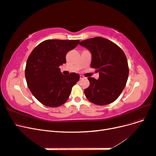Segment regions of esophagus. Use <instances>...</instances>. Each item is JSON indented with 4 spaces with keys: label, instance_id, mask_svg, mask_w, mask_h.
<instances>
[{
    "label": "esophagus",
    "instance_id": "esophagus-1",
    "mask_svg": "<svg viewBox=\"0 0 156 156\" xmlns=\"http://www.w3.org/2000/svg\"><path fill=\"white\" fill-rule=\"evenodd\" d=\"M84 78V77L83 75H80V79H83Z\"/></svg>",
    "mask_w": 156,
    "mask_h": 156
}]
</instances>
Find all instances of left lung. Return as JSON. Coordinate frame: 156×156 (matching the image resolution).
Masks as SVG:
<instances>
[{
    "label": "left lung",
    "mask_w": 156,
    "mask_h": 156,
    "mask_svg": "<svg viewBox=\"0 0 156 156\" xmlns=\"http://www.w3.org/2000/svg\"><path fill=\"white\" fill-rule=\"evenodd\" d=\"M79 45L90 51V66L96 69L100 75L98 79L88 77L90 86L84 90L87 98L98 105L115 101L124 90L129 75L124 51L112 41L102 37L83 40Z\"/></svg>",
    "instance_id": "1"
}]
</instances>
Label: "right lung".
<instances>
[{"label": "right lung", "mask_w": 156, "mask_h": 156, "mask_svg": "<svg viewBox=\"0 0 156 156\" xmlns=\"http://www.w3.org/2000/svg\"><path fill=\"white\" fill-rule=\"evenodd\" d=\"M79 40H47L32 50L27 61L25 78L30 92L42 104L56 107L68 100L79 75H64L59 66L66 62V56Z\"/></svg>", "instance_id": "right-lung-1"}]
</instances>
